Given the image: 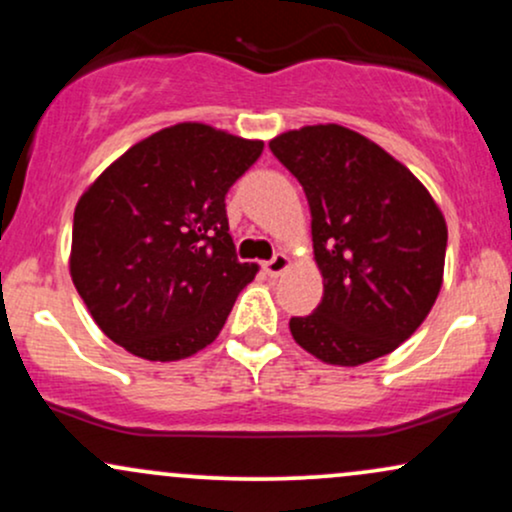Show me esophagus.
Here are the masks:
<instances>
[{
    "instance_id": "obj_1",
    "label": "esophagus",
    "mask_w": 512,
    "mask_h": 512,
    "mask_svg": "<svg viewBox=\"0 0 512 512\" xmlns=\"http://www.w3.org/2000/svg\"><path fill=\"white\" fill-rule=\"evenodd\" d=\"M291 267V260L289 257L284 255V252H276V255L272 257V260L269 262H264V272H267L269 276H279V274H284L286 269Z\"/></svg>"
}]
</instances>
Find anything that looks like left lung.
<instances>
[{
	"label": "left lung",
	"instance_id": "1",
	"mask_svg": "<svg viewBox=\"0 0 512 512\" xmlns=\"http://www.w3.org/2000/svg\"><path fill=\"white\" fill-rule=\"evenodd\" d=\"M310 207L322 301L291 317L298 346L330 366L392 354L443 286L448 223L424 182L383 146L342 125L289 129L269 142Z\"/></svg>",
	"mask_w": 512,
	"mask_h": 512
}]
</instances>
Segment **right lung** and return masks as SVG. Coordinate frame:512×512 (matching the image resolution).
Here are the masks:
<instances>
[{
  "label": "right lung",
  "mask_w": 512,
  "mask_h": 512,
  "mask_svg": "<svg viewBox=\"0 0 512 512\" xmlns=\"http://www.w3.org/2000/svg\"><path fill=\"white\" fill-rule=\"evenodd\" d=\"M260 139L204 122L158 129L86 187L69 274L105 337L144 361H180L219 337L255 262H238L226 192Z\"/></svg>",
  "instance_id": "add662e5"
}]
</instances>
